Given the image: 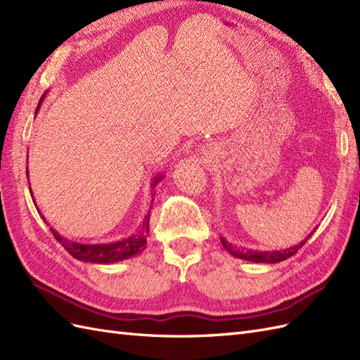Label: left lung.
Returning <instances> with one entry per match:
<instances>
[{"mask_svg":"<svg viewBox=\"0 0 360 360\" xmlns=\"http://www.w3.org/2000/svg\"><path fill=\"white\" fill-rule=\"evenodd\" d=\"M314 232V231H313ZM313 232L307 236V238L304 241H301L300 244H296V246L290 248V249H284V250H275V252H257V250H240L233 248L231 243H227L223 236H221V244L224 246V249L232 253L233 257L236 258H241V259H246V261H253V262H270V264H275V262H279V261H284L287 258L293 257L295 253L300 250L305 241L310 238V236L313 235Z\"/></svg>","mask_w":360,"mask_h":360,"instance_id":"obj_1","label":"left lung"}]
</instances>
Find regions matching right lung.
<instances>
[{
    "label": "right lung",
    "instance_id": "right-lung-1",
    "mask_svg": "<svg viewBox=\"0 0 360 360\" xmlns=\"http://www.w3.org/2000/svg\"><path fill=\"white\" fill-rule=\"evenodd\" d=\"M46 96H42L38 108L42 102V99ZM37 108V111H38ZM27 179H29V169H27ZM163 179V175H157L153 181V189L155 188L157 183ZM32 194V191H30ZM155 192H153V195ZM33 195V194H32ZM154 200V198H153ZM150 215H145L142 226L137 233L133 236H129L127 240L116 241V243H108V244H81V243H75L70 241L64 236H60L56 231L50 229L51 233L55 235V238L59 241V244H63V248L76 259L81 261H89V262H96V264H110V262H117V261H124L127 258H131L137 255V253L142 252L145 249L146 244V236L150 233ZM44 218V217H42ZM46 220V218H44Z\"/></svg>",
    "mask_w": 360,
    "mask_h": 360
}]
</instances>
